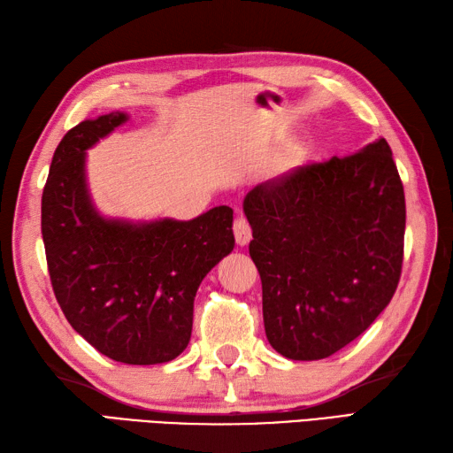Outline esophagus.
Instances as JSON below:
<instances>
[{
  "label": "esophagus",
  "instance_id": "34e87169",
  "mask_svg": "<svg viewBox=\"0 0 453 453\" xmlns=\"http://www.w3.org/2000/svg\"><path fill=\"white\" fill-rule=\"evenodd\" d=\"M234 235H235V242L239 245H247L251 242L253 232H251V226H249V221L243 216H237L234 221Z\"/></svg>",
  "mask_w": 453,
  "mask_h": 453
}]
</instances>
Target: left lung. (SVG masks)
<instances>
[{
  "mask_svg": "<svg viewBox=\"0 0 453 453\" xmlns=\"http://www.w3.org/2000/svg\"><path fill=\"white\" fill-rule=\"evenodd\" d=\"M266 339L290 360L352 342L397 290L405 192L386 138L247 192Z\"/></svg>",
  "mask_w": 453,
  "mask_h": 453,
  "instance_id": "left-lung-1",
  "label": "left lung"
}]
</instances>
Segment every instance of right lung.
I'll use <instances>...</instances> for the list:
<instances>
[{"label": "right lung", "mask_w": 453, "mask_h": 453, "mask_svg": "<svg viewBox=\"0 0 453 453\" xmlns=\"http://www.w3.org/2000/svg\"><path fill=\"white\" fill-rule=\"evenodd\" d=\"M127 120L124 112L83 120L58 143L41 226L65 319L109 358L150 365L187 349L198 286L234 251V210L216 206L188 221L103 218L85 182V150Z\"/></svg>", "instance_id": "1"}]
</instances>
